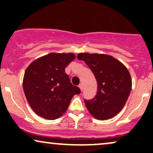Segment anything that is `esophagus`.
Instances as JSON below:
<instances>
[{
	"label": "esophagus",
	"mask_w": 153,
	"mask_h": 153,
	"mask_svg": "<svg viewBox=\"0 0 153 153\" xmlns=\"http://www.w3.org/2000/svg\"><path fill=\"white\" fill-rule=\"evenodd\" d=\"M78 86H79V88H80V91H83V85H82V83H80V85H78Z\"/></svg>",
	"instance_id": "34e87169"
}]
</instances>
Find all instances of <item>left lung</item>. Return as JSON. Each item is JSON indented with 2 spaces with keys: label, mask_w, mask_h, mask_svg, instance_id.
I'll return each mask as SVG.
<instances>
[{
  "label": "left lung",
  "mask_w": 153,
  "mask_h": 153,
  "mask_svg": "<svg viewBox=\"0 0 153 153\" xmlns=\"http://www.w3.org/2000/svg\"><path fill=\"white\" fill-rule=\"evenodd\" d=\"M95 75L97 93L93 99L85 101L89 113L99 120H106L118 114L127 102L131 89L129 72L123 63L105 54L79 53Z\"/></svg>",
  "instance_id": "1"
}]
</instances>
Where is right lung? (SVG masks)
<instances>
[{
	"label": "right lung",
	"instance_id": "add662e5",
	"mask_svg": "<svg viewBox=\"0 0 153 153\" xmlns=\"http://www.w3.org/2000/svg\"><path fill=\"white\" fill-rule=\"evenodd\" d=\"M75 59L73 53L52 52L35 59L26 68L23 88L38 116L50 120L58 119L68 109L73 96L80 93L65 72Z\"/></svg>",
	"mask_w": 153,
	"mask_h": 153
}]
</instances>
